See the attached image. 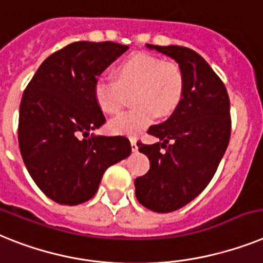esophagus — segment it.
<instances>
[{
    "mask_svg": "<svg viewBox=\"0 0 263 263\" xmlns=\"http://www.w3.org/2000/svg\"><path fill=\"white\" fill-rule=\"evenodd\" d=\"M129 142H131L132 151H134V152L138 151V145H136V139L135 138H129Z\"/></svg>",
    "mask_w": 263,
    "mask_h": 263,
    "instance_id": "34e87169",
    "label": "esophagus"
}]
</instances>
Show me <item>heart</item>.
<instances>
[{"label": "heart", "instance_id": "heart-1", "mask_svg": "<svg viewBox=\"0 0 263 263\" xmlns=\"http://www.w3.org/2000/svg\"><path fill=\"white\" fill-rule=\"evenodd\" d=\"M186 79L182 68L155 54L134 53L115 68V80L99 77L95 81L96 104L105 114L120 111L127 95L135 109L112 119L111 131L116 135L136 136L151 124L155 115L167 118L175 111L184 95Z\"/></svg>", "mask_w": 263, "mask_h": 263}]
</instances>
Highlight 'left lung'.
<instances>
[{"mask_svg": "<svg viewBox=\"0 0 263 263\" xmlns=\"http://www.w3.org/2000/svg\"><path fill=\"white\" fill-rule=\"evenodd\" d=\"M147 46L174 59L186 79L178 108L162 124L148 128L163 143L138 142L151 167L135 179L136 198L148 210L171 213L195 199L213 179L230 142V99L223 81L195 50Z\"/></svg>", "mask_w": 263, "mask_h": 263, "instance_id": "1", "label": "left lung"}]
</instances>
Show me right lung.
Listing matches in <instances>:
<instances>
[{
  "mask_svg": "<svg viewBox=\"0 0 263 263\" xmlns=\"http://www.w3.org/2000/svg\"><path fill=\"white\" fill-rule=\"evenodd\" d=\"M127 49L112 41L72 43L50 54L24 90L20 151L32 179L56 203L89 200L105 170L131 154L124 136L88 138L105 123L95 81Z\"/></svg>",
  "mask_w": 263,
  "mask_h": 263,
  "instance_id": "right-lung-1",
  "label": "right lung"
}]
</instances>
